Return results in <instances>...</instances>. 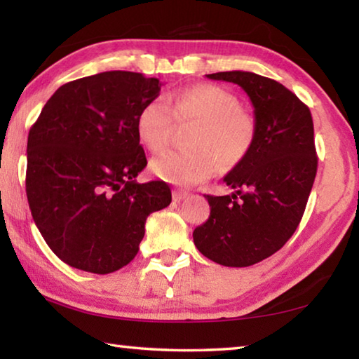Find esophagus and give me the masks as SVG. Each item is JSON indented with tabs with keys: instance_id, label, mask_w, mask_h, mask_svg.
I'll return each mask as SVG.
<instances>
[{
	"instance_id": "1",
	"label": "esophagus",
	"mask_w": 359,
	"mask_h": 359,
	"mask_svg": "<svg viewBox=\"0 0 359 359\" xmlns=\"http://www.w3.org/2000/svg\"><path fill=\"white\" fill-rule=\"evenodd\" d=\"M188 196H190V193L185 190H180V188H175V190L172 191V199L175 203H179V201H182V199H185Z\"/></svg>"
}]
</instances>
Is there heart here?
Returning <instances> with one entry per match:
<instances>
[{"label":"heart","instance_id":"1","mask_svg":"<svg viewBox=\"0 0 359 359\" xmlns=\"http://www.w3.org/2000/svg\"><path fill=\"white\" fill-rule=\"evenodd\" d=\"M174 118L179 123H196L188 145L191 149L169 151L151 161L158 177L175 185H193L214 174L220 161L233 168L244 160L257 136V121L239 107L233 93L212 83L193 85L166 98L145 102L136 118L139 141L151 154L169 145Z\"/></svg>","mask_w":359,"mask_h":359}]
</instances>
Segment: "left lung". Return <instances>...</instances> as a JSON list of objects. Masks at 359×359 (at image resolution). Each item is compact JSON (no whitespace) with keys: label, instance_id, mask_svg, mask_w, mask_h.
Returning <instances> with one entry per match:
<instances>
[{"label":"left lung","instance_id":"1","mask_svg":"<svg viewBox=\"0 0 359 359\" xmlns=\"http://www.w3.org/2000/svg\"><path fill=\"white\" fill-rule=\"evenodd\" d=\"M208 77L244 90L257 136L244 160L223 177L234 191L204 194L210 215L193 231V241L215 263L245 267L280 250L301 222L318 165L313 121L309 107L269 77L247 71Z\"/></svg>","mask_w":359,"mask_h":359}]
</instances>
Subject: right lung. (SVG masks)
<instances>
[{
	"label": "right lung",
	"mask_w": 359,
	"mask_h": 359,
	"mask_svg": "<svg viewBox=\"0 0 359 359\" xmlns=\"http://www.w3.org/2000/svg\"><path fill=\"white\" fill-rule=\"evenodd\" d=\"M161 82L106 71L60 87L27 145V198L52 252L76 269L111 274L136 257L151 212L171 204L161 180L137 184L147 166L136 133Z\"/></svg>",
	"instance_id": "obj_1"
}]
</instances>
